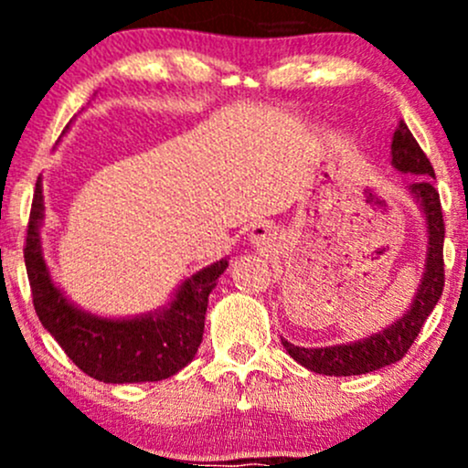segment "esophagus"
Listing matches in <instances>:
<instances>
[{"label":"esophagus","mask_w":468,"mask_h":468,"mask_svg":"<svg viewBox=\"0 0 468 468\" xmlns=\"http://www.w3.org/2000/svg\"><path fill=\"white\" fill-rule=\"evenodd\" d=\"M250 244L260 250H272V246L277 244V230L271 224H257L250 230Z\"/></svg>","instance_id":"34e87169"}]
</instances>
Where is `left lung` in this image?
Here are the masks:
<instances>
[{"label": "left lung", "instance_id": "obj_1", "mask_svg": "<svg viewBox=\"0 0 468 468\" xmlns=\"http://www.w3.org/2000/svg\"><path fill=\"white\" fill-rule=\"evenodd\" d=\"M391 165L405 174L420 176L411 185V193L420 202L424 218H427L429 229V249H427V271H424L420 290L413 299L411 308L407 310L405 316H400L394 325L378 335L365 338V341L350 343V346H335V347H308L292 346L283 341V347L290 356L310 372L325 374V376H356L367 374L374 369L385 367L400 361L410 347L416 341L418 332L422 330L424 321L436 308L440 294L444 288V219L442 207H440V193L433 186V166L429 163L427 154L422 152L410 127L405 122H399L391 141Z\"/></svg>", "mask_w": 468, "mask_h": 468}]
</instances>
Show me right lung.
I'll return each mask as SVG.
<instances>
[{"instance_id": "obj_1", "label": "right lung", "mask_w": 468, "mask_h": 468, "mask_svg": "<svg viewBox=\"0 0 468 468\" xmlns=\"http://www.w3.org/2000/svg\"><path fill=\"white\" fill-rule=\"evenodd\" d=\"M44 196L37 180L26 235L24 260L32 290V305L44 327L80 372L103 383H144L180 372L202 343L208 294L229 261L204 268L182 283L169 310L141 319H101L74 308L52 283L41 255L39 224Z\"/></svg>"}]
</instances>
